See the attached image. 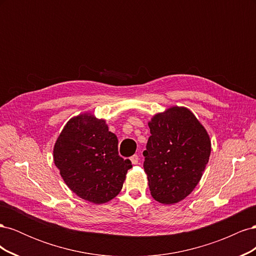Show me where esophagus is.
<instances>
[{
    "mask_svg": "<svg viewBox=\"0 0 256 256\" xmlns=\"http://www.w3.org/2000/svg\"><path fill=\"white\" fill-rule=\"evenodd\" d=\"M138 160H140V158H138V154H134L132 157H130V161H131V164H138Z\"/></svg>",
    "mask_w": 256,
    "mask_h": 256,
    "instance_id": "esophagus-1",
    "label": "esophagus"
}]
</instances>
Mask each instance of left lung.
<instances>
[{"mask_svg": "<svg viewBox=\"0 0 256 256\" xmlns=\"http://www.w3.org/2000/svg\"><path fill=\"white\" fill-rule=\"evenodd\" d=\"M144 171L152 196L171 205L194 190L203 176L212 152L205 127L189 109L171 106L148 122Z\"/></svg>", "mask_w": 256, "mask_h": 256, "instance_id": "left-lung-1", "label": "left lung"}]
</instances>
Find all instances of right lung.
I'll list each match as a JSON object with an SVG mask.
<instances>
[{"mask_svg":"<svg viewBox=\"0 0 256 256\" xmlns=\"http://www.w3.org/2000/svg\"><path fill=\"white\" fill-rule=\"evenodd\" d=\"M118 140L106 122L90 112L67 122L53 147L54 164L76 196L94 204L109 202L118 194L132 168L118 152Z\"/></svg>","mask_w":256,"mask_h":256,"instance_id":"add662e5","label":"right lung"}]
</instances>
